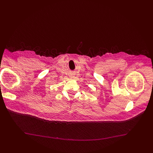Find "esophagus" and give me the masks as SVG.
<instances>
[{
    "label": "esophagus",
    "instance_id": "obj_1",
    "mask_svg": "<svg viewBox=\"0 0 153 153\" xmlns=\"http://www.w3.org/2000/svg\"><path fill=\"white\" fill-rule=\"evenodd\" d=\"M70 77H71V78H72V77H73V75H71V76H70Z\"/></svg>",
    "mask_w": 153,
    "mask_h": 153
}]
</instances>
